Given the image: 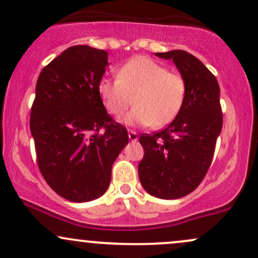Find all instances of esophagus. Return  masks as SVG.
<instances>
[{"label":"esophagus","mask_w":258,"mask_h":258,"mask_svg":"<svg viewBox=\"0 0 258 258\" xmlns=\"http://www.w3.org/2000/svg\"><path fill=\"white\" fill-rule=\"evenodd\" d=\"M128 138H130V141H131V142H137L138 141V135L136 132L130 131L128 132Z\"/></svg>","instance_id":"34e87169"}]
</instances>
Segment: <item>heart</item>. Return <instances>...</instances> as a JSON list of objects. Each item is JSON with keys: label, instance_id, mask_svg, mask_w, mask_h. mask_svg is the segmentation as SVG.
Masks as SVG:
<instances>
[{"label": "heart", "instance_id": "b5f03b06", "mask_svg": "<svg viewBox=\"0 0 258 258\" xmlns=\"http://www.w3.org/2000/svg\"><path fill=\"white\" fill-rule=\"evenodd\" d=\"M98 94L103 105L119 117L135 102L136 106L123 119L127 126L161 128L176 119L184 104L185 80L178 73L144 55L130 59L120 68L117 79H102Z\"/></svg>", "mask_w": 258, "mask_h": 258}]
</instances>
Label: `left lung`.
<instances>
[{"label":"left lung","mask_w":258,"mask_h":258,"mask_svg":"<svg viewBox=\"0 0 258 258\" xmlns=\"http://www.w3.org/2000/svg\"><path fill=\"white\" fill-rule=\"evenodd\" d=\"M172 59L185 80L186 96L179 114L166 128L143 135L138 176L147 193L159 199H178L200 184L211 165L223 116L217 79L197 57L180 49L155 53Z\"/></svg>","instance_id":"8db88e82"}]
</instances>
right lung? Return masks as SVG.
Returning a JSON list of instances; mask_svg holds the SVG:
<instances>
[{"mask_svg": "<svg viewBox=\"0 0 258 258\" xmlns=\"http://www.w3.org/2000/svg\"><path fill=\"white\" fill-rule=\"evenodd\" d=\"M108 65V52L79 44L37 79L30 115L37 164L47 184L73 203L105 193L112 164L128 143L127 130L114 122L97 90Z\"/></svg>", "mask_w": 258, "mask_h": 258, "instance_id": "obj_1", "label": "right lung"}]
</instances>
